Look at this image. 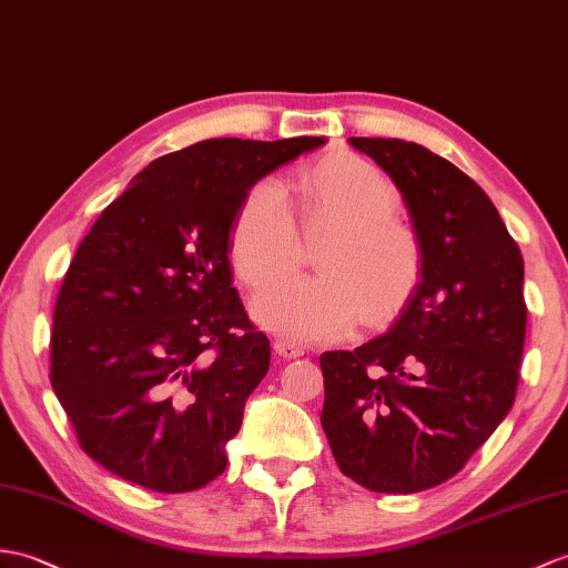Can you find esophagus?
<instances>
[{"mask_svg": "<svg viewBox=\"0 0 568 568\" xmlns=\"http://www.w3.org/2000/svg\"><path fill=\"white\" fill-rule=\"evenodd\" d=\"M273 351L281 355V358L285 361H293V358H300V355H305V348H302L300 344H295V341H287V338H275L273 341Z\"/></svg>", "mask_w": 568, "mask_h": 568, "instance_id": "esophagus-1", "label": "esophagus"}]
</instances>
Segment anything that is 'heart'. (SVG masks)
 <instances>
[{
    "mask_svg": "<svg viewBox=\"0 0 568 568\" xmlns=\"http://www.w3.org/2000/svg\"><path fill=\"white\" fill-rule=\"evenodd\" d=\"M302 220L328 230L316 252V275L263 287L254 320L290 341H334L363 316L382 322L412 297L424 273V246L394 210L399 193L382 171L353 152L324 156L300 176ZM295 217L278 179L246 191L232 224V261L248 285H263L295 266Z\"/></svg>",
    "mask_w": 568,
    "mask_h": 568,
    "instance_id": "1",
    "label": "heart"
}]
</instances>
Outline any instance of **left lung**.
Wrapping results in <instances>:
<instances>
[{
	"instance_id": "left-lung-1",
	"label": "left lung",
	"mask_w": 568,
	"mask_h": 568,
	"mask_svg": "<svg viewBox=\"0 0 568 568\" xmlns=\"http://www.w3.org/2000/svg\"><path fill=\"white\" fill-rule=\"evenodd\" d=\"M348 142L399 189L424 273L387 334L322 353V428L346 477L416 494L455 477L516 402L523 254L491 197L453 162L397 138Z\"/></svg>"
}]
</instances>
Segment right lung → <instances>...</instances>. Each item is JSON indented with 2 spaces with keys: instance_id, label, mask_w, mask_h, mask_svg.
<instances>
[{
  "instance_id": "right-lung-1",
  "label": "right lung",
  "mask_w": 568,
  "mask_h": 568,
  "mask_svg": "<svg viewBox=\"0 0 568 568\" xmlns=\"http://www.w3.org/2000/svg\"><path fill=\"white\" fill-rule=\"evenodd\" d=\"M324 142L215 138L164 154L79 244L52 314L50 385L101 467L162 494L227 467L271 365L232 285V224L256 181Z\"/></svg>"
}]
</instances>
